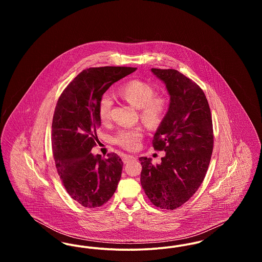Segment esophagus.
Returning <instances> with one entry per match:
<instances>
[{
  "label": "esophagus",
  "instance_id": "obj_1",
  "mask_svg": "<svg viewBox=\"0 0 262 262\" xmlns=\"http://www.w3.org/2000/svg\"><path fill=\"white\" fill-rule=\"evenodd\" d=\"M122 157H123V161H124V163L130 162V161H134V160L137 159V158H136L135 156H133V155H125V154H124Z\"/></svg>",
  "mask_w": 262,
  "mask_h": 262
}]
</instances>
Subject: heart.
Returning <instances> with one entry per match:
<instances>
[{
    "instance_id": "heart-1",
    "label": "heart",
    "mask_w": 262,
    "mask_h": 262,
    "mask_svg": "<svg viewBox=\"0 0 262 262\" xmlns=\"http://www.w3.org/2000/svg\"><path fill=\"white\" fill-rule=\"evenodd\" d=\"M118 94L132 106L139 109L140 118L147 125L156 126L162 122L168 102L161 95H155V90L149 83L140 79H132L118 89ZM112 106V96L109 93H104L98 103L101 121L105 122L110 118ZM143 133L139 126L121 128L115 135L114 142L125 149H137Z\"/></svg>"
}]
</instances>
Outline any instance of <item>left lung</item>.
Instances as JSON below:
<instances>
[{
    "label": "left lung",
    "instance_id": "left-lung-1",
    "mask_svg": "<svg viewBox=\"0 0 262 262\" xmlns=\"http://www.w3.org/2000/svg\"><path fill=\"white\" fill-rule=\"evenodd\" d=\"M170 95L169 108L152 141L164 150L161 163L140 157V183L152 204L174 210L199 189L213 149V127L208 101L202 89L176 70L151 69Z\"/></svg>",
    "mask_w": 262,
    "mask_h": 262
}]
</instances>
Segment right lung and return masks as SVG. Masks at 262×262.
I'll use <instances>...</instances> for the list:
<instances>
[{
    "label": "right lung",
    "mask_w": 262,
    "mask_h": 262,
    "mask_svg": "<svg viewBox=\"0 0 262 262\" xmlns=\"http://www.w3.org/2000/svg\"><path fill=\"white\" fill-rule=\"evenodd\" d=\"M137 71L129 67L90 68L62 91L52 123L56 168L70 196L84 207H99L110 200L120 182L124 163L116 154L93 155L100 97L113 83Z\"/></svg>",
    "instance_id": "obj_1"
}]
</instances>
